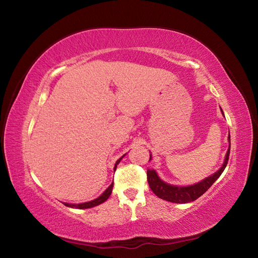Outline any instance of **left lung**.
<instances>
[{"mask_svg":"<svg viewBox=\"0 0 258 258\" xmlns=\"http://www.w3.org/2000/svg\"><path fill=\"white\" fill-rule=\"evenodd\" d=\"M228 140H229V147L226 153L225 161H224L223 166L218 169L215 174H213L212 176L203 179L202 182L197 184L185 186V187H178V186L169 185V184L164 183L163 180L157 176L155 171H153V169H147V182H149V185L151 189L153 190V193L162 200H165L171 203H179V204H185V203L193 202L199 199V197H201L208 188L211 187L213 183L221 176V174L223 173L224 169H225L228 162V157H229V151H231V136H228ZM150 160H151V155H150Z\"/></svg>","mask_w":258,"mask_h":258,"instance_id":"obj_1","label":"left lung"}]
</instances>
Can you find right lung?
Here are the masks:
<instances>
[{
  "label": "right lung",
  "mask_w": 258,
  "mask_h": 258,
  "mask_svg": "<svg viewBox=\"0 0 258 258\" xmlns=\"http://www.w3.org/2000/svg\"><path fill=\"white\" fill-rule=\"evenodd\" d=\"M124 156V155H123ZM123 156L119 158V160H117V162H116V164H115V167H114V171H116V166H117V164L119 163V161L122 160L123 158ZM112 189H113V183L108 186L107 187V189L104 191V193L100 196V197H97L96 200H94V201H91V202H87V203H82V204H68V203H64L65 204V206H69V207H73V208H90V207H94V206H97V205H100V204H102V203H104L105 202L108 197H109V195L112 194Z\"/></svg>",
  "instance_id": "1"
}]
</instances>
